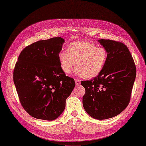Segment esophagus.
<instances>
[{
	"label": "esophagus",
	"instance_id": "1",
	"mask_svg": "<svg viewBox=\"0 0 146 146\" xmlns=\"http://www.w3.org/2000/svg\"><path fill=\"white\" fill-rule=\"evenodd\" d=\"M80 80H78V79H75V83L76 85H80Z\"/></svg>",
	"mask_w": 146,
	"mask_h": 146
}]
</instances>
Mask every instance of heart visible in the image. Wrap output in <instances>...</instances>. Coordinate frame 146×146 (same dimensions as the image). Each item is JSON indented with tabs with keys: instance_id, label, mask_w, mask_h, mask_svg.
Instances as JSON below:
<instances>
[{
	"instance_id": "heart-1",
	"label": "heart",
	"mask_w": 146,
	"mask_h": 146,
	"mask_svg": "<svg viewBox=\"0 0 146 146\" xmlns=\"http://www.w3.org/2000/svg\"><path fill=\"white\" fill-rule=\"evenodd\" d=\"M108 58L106 48L87 41L70 44L67 52H60L58 60L63 72L68 74L74 65L76 73L86 79L94 78L102 72Z\"/></svg>"
}]
</instances>
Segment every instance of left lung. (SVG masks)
I'll return each instance as SVG.
<instances>
[{
  "label": "left lung",
  "instance_id": "8db88e82",
  "mask_svg": "<svg viewBox=\"0 0 146 146\" xmlns=\"http://www.w3.org/2000/svg\"><path fill=\"white\" fill-rule=\"evenodd\" d=\"M99 42L108 52L107 62L98 76L81 84L86 91L84 110L92 118L104 119L118 115L128 106L136 68L125 44L104 39Z\"/></svg>",
  "mask_w": 146,
  "mask_h": 146
}]
</instances>
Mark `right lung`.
Returning a JSON list of instances; mask_svg holds the SVG:
<instances>
[{
    "mask_svg": "<svg viewBox=\"0 0 146 146\" xmlns=\"http://www.w3.org/2000/svg\"><path fill=\"white\" fill-rule=\"evenodd\" d=\"M60 37L40 40L21 52L13 70V82L27 112L37 119L54 120L65 108L75 82L63 72L58 54Z\"/></svg>",
    "mask_w": 146,
    "mask_h": 146,
    "instance_id": "obj_1",
    "label": "right lung"
}]
</instances>
